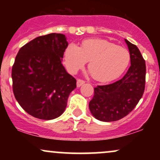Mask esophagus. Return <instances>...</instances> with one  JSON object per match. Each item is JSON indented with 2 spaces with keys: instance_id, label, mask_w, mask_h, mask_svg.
<instances>
[{
  "instance_id": "obj_1",
  "label": "esophagus",
  "mask_w": 160,
  "mask_h": 160,
  "mask_svg": "<svg viewBox=\"0 0 160 160\" xmlns=\"http://www.w3.org/2000/svg\"><path fill=\"white\" fill-rule=\"evenodd\" d=\"M84 83H85V81L82 80H80V79H78V81H77V86H78V87H80Z\"/></svg>"
}]
</instances>
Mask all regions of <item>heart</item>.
Segmentation results:
<instances>
[{"mask_svg":"<svg viewBox=\"0 0 160 160\" xmlns=\"http://www.w3.org/2000/svg\"><path fill=\"white\" fill-rule=\"evenodd\" d=\"M65 65L74 74L88 62L95 80L105 82L120 77L128 67L130 54L126 49L102 39H88L79 47L71 43L65 49Z\"/></svg>","mask_w":160,"mask_h":160,"instance_id":"b5f03b06","label":"heart"}]
</instances>
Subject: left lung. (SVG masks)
<instances>
[{
	"mask_svg": "<svg viewBox=\"0 0 160 160\" xmlns=\"http://www.w3.org/2000/svg\"><path fill=\"white\" fill-rule=\"evenodd\" d=\"M125 42L129 51L131 66L118 81L94 88V96L89 104L93 117L103 122L123 118L135 108L144 94L145 61L136 46L126 39Z\"/></svg>",
	"mask_w": 160,
	"mask_h": 160,
	"instance_id": "left-lung-1",
	"label": "left lung"
}]
</instances>
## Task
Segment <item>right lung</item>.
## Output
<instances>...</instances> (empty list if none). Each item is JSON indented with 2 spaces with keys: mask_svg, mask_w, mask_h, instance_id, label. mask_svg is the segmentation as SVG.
Returning <instances> with one entry per match:
<instances>
[{
  "mask_svg": "<svg viewBox=\"0 0 160 160\" xmlns=\"http://www.w3.org/2000/svg\"><path fill=\"white\" fill-rule=\"evenodd\" d=\"M68 45L65 35L52 33L28 42L16 57L12 90L19 105L34 117L49 120L61 116L77 87L62 64Z\"/></svg>",
  "mask_w": 160,
  "mask_h": 160,
  "instance_id": "right-lung-1",
  "label": "right lung"
}]
</instances>
